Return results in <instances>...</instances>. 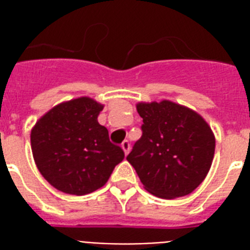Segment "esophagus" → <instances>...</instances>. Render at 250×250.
Here are the masks:
<instances>
[{
	"label": "esophagus",
	"instance_id": "34e87169",
	"mask_svg": "<svg viewBox=\"0 0 250 250\" xmlns=\"http://www.w3.org/2000/svg\"><path fill=\"white\" fill-rule=\"evenodd\" d=\"M122 149H123V152H125V154L127 156L129 153V149H131V145H129V143L127 140H125L123 143H122Z\"/></svg>",
	"mask_w": 250,
	"mask_h": 250
}]
</instances>
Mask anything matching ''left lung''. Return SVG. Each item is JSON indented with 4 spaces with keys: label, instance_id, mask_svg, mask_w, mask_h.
I'll return each instance as SVG.
<instances>
[{
    "label": "left lung",
    "instance_id": "left-lung-1",
    "mask_svg": "<svg viewBox=\"0 0 250 250\" xmlns=\"http://www.w3.org/2000/svg\"><path fill=\"white\" fill-rule=\"evenodd\" d=\"M143 135L127 161L148 192L171 200L192 193L209 172L215 137L204 118L189 107L164 100L140 102Z\"/></svg>",
    "mask_w": 250,
    "mask_h": 250
}]
</instances>
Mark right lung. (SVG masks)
<instances>
[{
	"mask_svg": "<svg viewBox=\"0 0 250 250\" xmlns=\"http://www.w3.org/2000/svg\"><path fill=\"white\" fill-rule=\"evenodd\" d=\"M104 105L79 97L54 106L31 131L37 168L56 189L84 196L105 186L114 167L125 158L121 146L109 140L98 123Z\"/></svg>",
	"mask_w": 250,
	"mask_h": 250,
	"instance_id": "right-lung-1",
	"label": "right lung"
}]
</instances>
